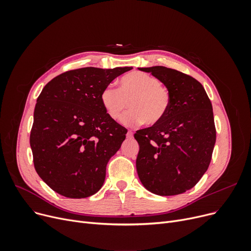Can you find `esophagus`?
I'll list each match as a JSON object with an SVG mask.
<instances>
[{"instance_id": "esophagus-1", "label": "esophagus", "mask_w": 251, "mask_h": 251, "mask_svg": "<svg viewBox=\"0 0 251 251\" xmlns=\"http://www.w3.org/2000/svg\"><path fill=\"white\" fill-rule=\"evenodd\" d=\"M127 137H129V138H132L133 137V132L131 130H128V132H127Z\"/></svg>"}]
</instances>
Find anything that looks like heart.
<instances>
[{
	"instance_id": "b5f03b06",
	"label": "heart",
	"mask_w": 251,
	"mask_h": 251,
	"mask_svg": "<svg viewBox=\"0 0 251 251\" xmlns=\"http://www.w3.org/2000/svg\"><path fill=\"white\" fill-rule=\"evenodd\" d=\"M171 101L170 89L156 77L142 71L127 73L119 80L118 89L108 85L100 94L102 108L115 121L120 119L129 102L130 111L121 119L127 126L160 123L167 116Z\"/></svg>"
}]
</instances>
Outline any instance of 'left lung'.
Listing matches in <instances>:
<instances>
[{"instance_id": "obj_1", "label": "left lung", "mask_w": 251, "mask_h": 251, "mask_svg": "<svg viewBox=\"0 0 251 251\" xmlns=\"http://www.w3.org/2000/svg\"><path fill=\"white\" fill-rule=\"evenodd\" d=\"M138 69L159 79L172 97L163 120L134 134L139 144L138 177L154 194H181L196 185L212 160L216 143L212 102L201 82L187 74L164 66Z\"/></svg>"}]
</instances>
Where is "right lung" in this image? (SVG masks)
Instances as JSON below:
<instances>
[{
    "mask_svg": "<svg viewBox=\"0 0 251 251\" xmlns=\"http://www.w3.org/2000/svg\"><path fill=\"white\" fill-rule=\"evenodd\" d=\"M132 67H86L55 77L38 96L30 148L36 173L57 193L84 199L97 193L127 129L105 113L102 89Z\"/></svg>",
    "mask_w": 251,
    "mask_h": 251,
    "instance_id": "add662e5",
    "label": "right lung"
}]
</instances>
